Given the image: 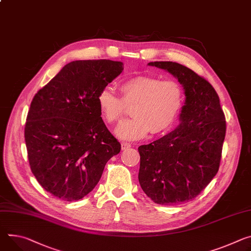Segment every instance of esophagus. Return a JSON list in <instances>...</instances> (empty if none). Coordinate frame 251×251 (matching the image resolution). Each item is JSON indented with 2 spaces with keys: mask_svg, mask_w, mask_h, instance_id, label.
I'll return each mask as SVG.
<instances>
[{
  "mask_svg": "<svg viewBox=\"0 0 251 251\" xmlns=\"http://www.w3.org/2000/svg\"><path fill=\"white\" fill-rule=\"evenodd\" d=\"M130 147H131V144H130V143L122 142V144H121V148H122V150H127V149H129Z\"/></svg>",
  "mask_w": 251,
  "mask_h": 251,
  "instance_id": "esophagus-1",
  "label": "esophagus"
}]
</instances>
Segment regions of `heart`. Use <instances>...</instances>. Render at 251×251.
<instances>
[{"mask_svg":"<svg viewBox=\"0 0 251 251\" xmlns=\"http://www.w3.org/2000/svg\"><path fill=\"white\" fill-rule=\"evenodd\" d=\"M122 99L106 87L98 95V105L106 123L114 124L123 115L126 105H132L131 119L115 128L118 138L134 141L150 132L156 134L169 129L183 104V89L174 80L141 75L121 85Z\"/></svg>","mask_w":251,"mask_h":251,"instance_id":"obj_1","label":"heart"}]
</instances>
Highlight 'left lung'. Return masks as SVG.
I'll use <instances>...</instances> for the list:
<instances>
[{
    "instance_id": "obj_1",
    "label": "left lung",
    "mask_w": 251,
    "mask_h": 251,
    "mask_svg": "<svg viewBox=\"0 0 251 251\" xmlns=\"http://www.w3.org/2000/svg\"><path fill=\"white\" fill-rule=\"evenodd\" d=\"M173 75L183 87L185 100L178 126L138 148V179L153 202L175 205L196 197L216 175L226 123L219 97L209 82L176 62H150Z\"/></svg>"
}]
</instances>
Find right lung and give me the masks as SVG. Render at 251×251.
Segmentation results:
<instances>
[{"label": "right lung", "instance_id": "add662e5", "mask_svg": "<svg viewBox=\"0 0 251 251\" xmlns=\"http://www.w3.org/2000/svg\"><path fill=\"white\" fill-rule=\"evenodd\" d=\"M122 71V62H70L31 103L25 127L31 170L45 190L64 201L92 191L121 150L101 118L98 95Z\"/></svg>", "mask_w": 251, "mask_h": 251}]
</instances>
